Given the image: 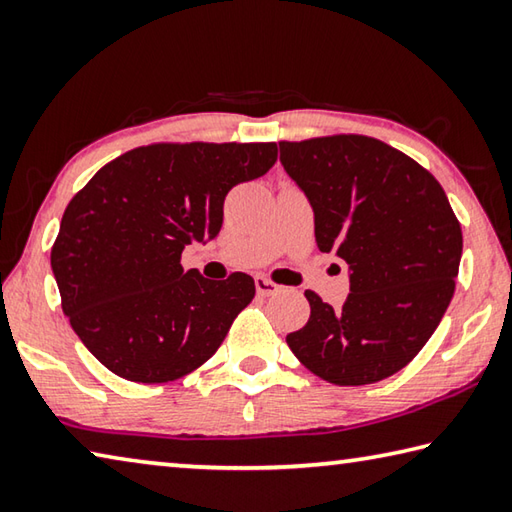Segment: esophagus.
<instances>
[{"label": "esophagus", "mask_w": 512, "mask_h": 512, "mask_svg": "<svg viewBox=\"0 0 512 512\" xmlns=\"http://www.w3.org/2000/svg\"><path fill=\"white\" fill-rule=\"evenodd\" d=\"M256 292L261 294V297H272V294L281 292V285L272 283L270 279H265V276H256Z\"/></svg>", "instance_id": "1"}]
</instances>
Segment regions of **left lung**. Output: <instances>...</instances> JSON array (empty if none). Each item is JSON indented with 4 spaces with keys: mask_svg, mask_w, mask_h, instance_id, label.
<instances>
[{
    "mask_svg": "<svg viewBox=\"0 0 512 512\" xmlns=\"http://www.w3.org/2000/svg\"><path fill=\"white\" fill-rule=\"evenodd\" d=\"M281 164L315 213V240L348 265L342 308L306 292L310 319L285 337L321 380L360 387L398 373L441 324L463 236L432 173L360 134L281 141Z\"/></svg>",
    "mask_w": 512,
    "mask_h": 512,
    "instance_id": "left-lung-1",
    "label": "left lung"
}]
</instances>
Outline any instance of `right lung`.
Wrapping results in <instances>:
<instances>
[{
    "label": "right lung",
    "instance_id": "obj_1",
    "mask_svg": "<svg viewBox=\"0 0 512 512\" xmlns=\"http://www.w3.org/2000/svg\"><path fill=\"white\" fill-rule=\"evenodd\" d=\"M274 161L276 143H157L116 157L74 195L51 270L62 312L98 362L159 384L218 351L254 279L209 281L179 261L186 245L218 236L231 188Z\"/></svg>",
    "mask_w": 512,
    "mask_h": 512
}]
</instances>
